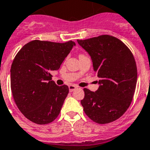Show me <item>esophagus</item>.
<instances>
[{
	"instance_id": "34e87169",
	"label": "esophagus",
	"mask_w": 150,
	"mask_h": 150,
	"mask_svg": "<svg viewBox=\"0 0 150 150\" xmlns=\"http://www.w3.org/2000/svg\"><path fill=\"white\" fill-rule=\"evenodd\" d=\"M76 89V86H74V85L69 86V90H70V92H73V91H74Z\"/></svg>"
}]
</instances>
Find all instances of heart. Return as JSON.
<instances>
[{
	"label": "heart",
	"instance_id": "1",
	"mask_svg": "<svg viewBox=\"0 0 150 150\" xmlns=\"http://www.w3.org/2000/svg\"><path fill=\"white\" fill-rule=\"evenodd\" d=\"M80 55H83V54H80Z\"/></svg>",
	"mask_w": 150,
	"mask_h": 150
}]
</instances>
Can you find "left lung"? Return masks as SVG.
I'll return each mask as SVG.
<instances>
[{
  "label": "left lung",
  "instance_id": "8db88e82",
  "mask_svg": "<svg viewBox=\"0 0 150 150\" xmlns=\"http://www.w3.org/2000/svg\"><path fill=\"white\" fill-rule=\"evenodd\" d=\"M77 42L91 56L100 84L96 92L83 89L84 112L100 125L116 121L129 108L136 89L137 69L132 52L120 39L109 35Z\"/></svg>",
  "mask_w": 150,
  "mask_h": 150
}]
</instances>
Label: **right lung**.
<instances>
[{
    "instance_id": "1",
    "label": "right lung",
    "mask_w": 150,
    "mask_h": 150,
    "mask_svg": "<svg viewBox=\"0 0 150 150\" xmlns=\"http://www.w3.org/2000/svg\"><path fill=\"white\" fill-rule=\"evenodd\" d=\"M75 43L33 40L18 52L11 69V86L17 108L29 121L47 125L59 115L69 93L58 86L52 71L60 68Z\"/></svg>"
}]
</instances>
